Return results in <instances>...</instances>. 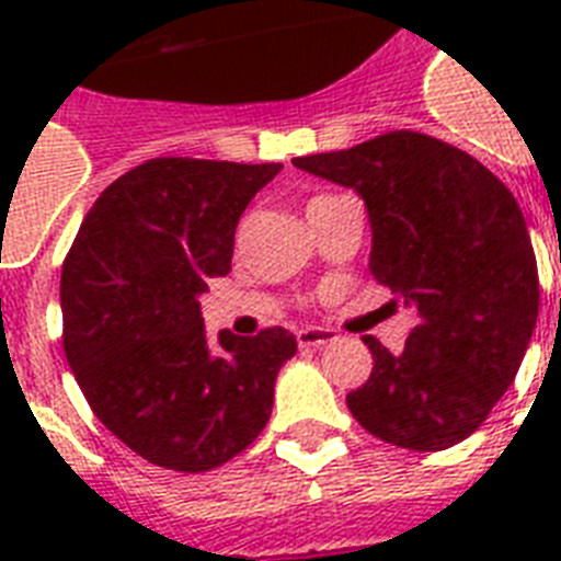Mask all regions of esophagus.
<instances>
[{
  "instance_id": "obj_1",
  "label": "esophagus",
  "mask_w": 561,
  "mask_h": 561,
  "mask_svg": "<svg viewBox=\"0 0 561 561\" xmlns=\"http://www.w3.org/2000/svg\"><path fill=\"white\" fill-rule=\"evenodd\" d=\"M297 341L302 350H320L325 343L337 341V334H334L332 329H302V332L297 334Z\"/></svg>"
}]
</instances>
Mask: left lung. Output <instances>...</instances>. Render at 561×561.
Listing matches in <instances>:
<instances>
[{
	"mask_svg": "<svg viewBox=\"0 0 561 561\" xmlns=\"http://www.w3.org/2000/svg\"><path fill=\"white\" fill-rule=\"evenodd\" d=\"M299 171L358 194L369 273L416 314L404 350L364 337L375 367L346 396L383 443L443 451L474 434L510 390L539 317V271L513 192L454 145L392 130Z\"/></svg>",
	"mask_w": 561,
	"mask_h": 561,
	"instance_id": "left-lung-1",
	"label": "left lung"
}]
</instances>
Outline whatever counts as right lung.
Returning <instances> with one entry per match:
<instances>
[{"instance_id":"right-lung-1","label":"right lung","mask_w":561,"mask_h":561,"mask_svg":"<svg viewBox=\"0 0 561 561\" xmlns=\"http://www.w3.org/2000/svg\"><path fill=\"white\" fill-rule=\"evenodd\" d=\"M279 162L157 157L110 183L64 262V350L92 413L153 466L209 471L262 434L288 329L218 341L201 297L227 276L238 218Z\"/></svg>"}]
</instances>
